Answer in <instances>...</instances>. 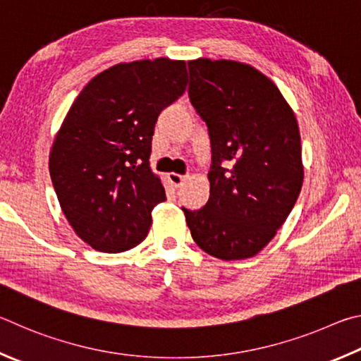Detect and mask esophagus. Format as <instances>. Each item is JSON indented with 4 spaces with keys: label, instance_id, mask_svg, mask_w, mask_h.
<instances>
[{
    "label": "esophagus",
    "instance_id": "34e87169",
    "mask_svg": "<svg viewBox=\"0 0 361 361\" xmlns=\"http://www.w3.org/2000/svg\"><path fill=\"white\" fill-rule=\"evenodd\" d=\"M187 180V176H182V174H176V173H171L169 174V182L171 185L176 187V188H180L184 185V182Z\"/></svg>",
    "mask_w": 361,
    "mask_h": 361
}]
</instances>
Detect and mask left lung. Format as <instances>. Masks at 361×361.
I'll return each mask as SVG.
<instances>
[{
  "instance_id": "8db88e82",
  "label": "left lung",
  "mask_w": 361,
  "mask_h": 361,
  "mask_svg": "<svg viewBox=\"0 0 361 361\" xmlns=\"http://www.w3.org/2000/svg\"><path fill=\"white\" fill-rule=\"evenodd\" d=\"M188 97L211 137L209 201L185 214L193 241L222 260L257 255L301 192V136L273 80L239 61H188Z\"/></svg>"
}]
</instances>
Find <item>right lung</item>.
Masks as SVG:
<instances>
[{"mask_svg": "<svg viewBox=\"0 0 361 361\" xmlns=\"http://www.w3.org/2000/svg\"><path fill=\"white\" fill-rule=\"evenodd\" d=\"M185 61L120 63L88 82L66 114L49 157L61 211L82 241L123 252L144 241L166 200L149 157L157 118L182 97Z\"/></svg>", "mask_w": 361, "mask_h": 361, "instance_id": "obj_1", "label": "right lung"}]
</instances>
